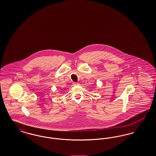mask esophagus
Listing matches in <instances>:
<instances>
[{
	"mask_svg": "<svg viewBox=\"0 0 156 156\" xmlns=\"http://www.w3.org/2000/svg\"><path fill=\"white\" fill-rule=\"evenodd\" d=\"M73 85L76 86V85H79V83H78V82H74L73 83Z\"/></svg>",
	"mask_w": 156,
	"mask_h": 156,
	"instance_id": "1",
	"label": "esophagus"
}]
</instances>
